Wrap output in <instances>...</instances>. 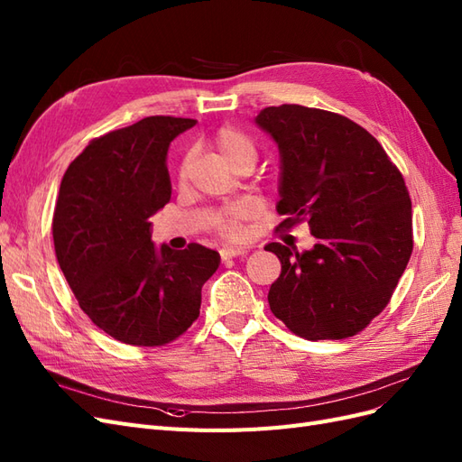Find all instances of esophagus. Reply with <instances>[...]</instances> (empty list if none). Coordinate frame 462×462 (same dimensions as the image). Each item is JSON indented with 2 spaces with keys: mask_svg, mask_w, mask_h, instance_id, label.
Segmentation results:
<instances>
[{
  "mask_svg": "<svg viewBox=\"0 0 462 462\" xmlns=\"http://www.w3.org/2000/svg\"><path fill=\"white\" fill-rule=\"evenodd\" d=\"M221 260H229V258H236V256H245L246 254V248L243 246H223L219 250Z\"/></svg>",
  "mask_w": 462,
  "mask_h": 462,
  "instance_id": "esophagus-1",
  "label": "esophagus"
}]
</instances>
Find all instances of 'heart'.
I'll use <instances>...</instances> for the list:
<instances>
[{
    "instance_id": "obj_1",
    "label": "heart",
    "mask_w": 462,
    "mask_h": 462,
    "mask_svg": "<svg viewBox=\"0 0 462 462\" xmlns=\"http://www.w3.org/2000/svg\"><path fill=\"white\" fill-rule=\"evenodd\" d=\"M216 144H217V150L221 152L223 160H226L231 167L239 162H254L256 160L254 143L250 141L245 133L236 131L233 127L219 129L216 134ZM185 170H187V163L183 165V170H180V175L185 173ZM246 214H248V206L229 208V209H226V212L219 214L216 226L226 235H239V219L245 217Z\"/></svg>"
}]
</instances>
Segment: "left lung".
<instances>
[{"instance_id":"1","label":"left lung","mask_w":462,"mask_h":462,"mask_svg":"<svg viewBox=\"0 0 462 462\" xmlns=\"http://www.w3.org/2000/svg\"><path fill=\"white\" fill-rule=\"evenodd\" d=\"M254 123L279 148L282 227L306 219L316 245H265L282 262L270 309L299 337L345 339L380 314L412 254V204L401 171L355 121L297 104Z\"/></svg>"}]
</instances>
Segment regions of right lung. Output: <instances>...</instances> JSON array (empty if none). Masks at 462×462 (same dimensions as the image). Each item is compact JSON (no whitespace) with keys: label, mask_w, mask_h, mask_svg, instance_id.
<instances>
[{"label":"right lung","mask_w":462,"mask_h":462,"mask_svg":"<svg viewBox=\"0 0 462 462\" xmlns=\"http://www.w3.org/2000/svg\"><path fill=\"white\" fill-rule=\"evenodd\" d=\"M194 125L153 116L111 131L94 138L61 179L55 256L82 312L121 343L158 346L185 333L219 265L212 248L156 246L150 233V217L171 199L167 150Z\"/></svg>","instance_id":"right-lung-1"}]
</instances>
